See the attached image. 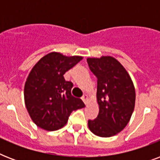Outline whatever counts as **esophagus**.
<instances>
[{"mask_svg":"<svg viewBox=\"0 0 160 160\" xmlns=\"http://www.w3.org/2000/svg\"><path fill=\"white\" fill-rule=\"evenodd\" d=\"M82 100H83V102L85 103V105H87L88 104V101H89V97H88V95H84L82 96Z\"/></svg>","mask_w":160,"mask_h":160,"instance_id":"esophagus-1","label":"esophagus"}]
</instances>
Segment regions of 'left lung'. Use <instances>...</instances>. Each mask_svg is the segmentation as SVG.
I'll list each match as a JSON object with an SVG mask.
<instances>
[{
    "mask_svg": "<svg viewBox=\"0 0 160 160\" xmlns=\"http://www.w3.org/2000/svg\"><path fill=\"white\" fill-rule=\"evenodd\" d=\"M90 70L97 78L99 114L88 126L100 137H111L129 123L135 104V90L131 78L120 63L112 56L88 58Z\"/></svg>",
    "mask_w": 160,
    "mask_h": 160,
    "instance_id": "1",
    "label": "left lung"
}]
</instances>
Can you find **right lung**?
<instances>
[{"label": "right lung", "instance_id": "obj_1", "mask_svg": "<svg viewBox=\"0 0 160 160\" xmlns=\"http://www.w3.org/2000/svg\"><path fill=\"white\" fill-rule=\"evenodd\" d=\"M82 56H66L51 52L32 68L24 89L25 104L31 119L38 127L54 131L62 128L73 110L85 106L71 95L72 82L64 75L82 60Z\"/></svg>", "mask_w": 160, "mask_h": 160}]
</instances>
